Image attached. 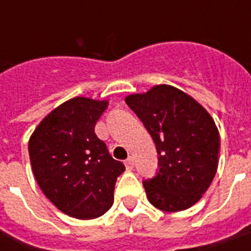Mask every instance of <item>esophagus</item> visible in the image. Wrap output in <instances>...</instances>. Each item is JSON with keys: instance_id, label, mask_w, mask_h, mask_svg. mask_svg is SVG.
Wrapping results in <instances>:
<instances>
[{"instance_id": "obj_1", "label": "esophagus", "mask_w": 251, "mask_h": 251, "mask_svg": "<svg viewBox=\"0 0 251 251\" xmlns=\"http://www.w3.org/2000/svg\"><path fill=\"white\" fill-rule=\"evenodd\" d=\"M125 165L127 171H131V169L134 168V157L133 156L127 157V159L125 160Z\"/></svg>"}]
</instances>
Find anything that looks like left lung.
<instances>
[{
  "mask_svg": "<svg viewBox=\"0 0 251 251\" xmlns=\"http://www.w3.org/2000/svg\"><path fill=\"white\" fill-rule=\"evenodd\" d=\"M125 101L159 153V172L143 182L150 203L167 212L195 204L218 171L220 135L214 118L190 95L169 84L129 95Z\"/></svg>",
  "mask_w": 251,
  "mask_h": 251,
  "instance_id": "8db88e82",
  "label": "left lung"
}]
</instances>
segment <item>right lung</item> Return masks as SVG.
I'll return each mask as SVG.
<instances>
[{
	"label": "right lung",
	"instance_id": "add662e5",
	"mask_svg": "<svg viewBox=\"0 0 251 251\" xmlns=\"http://www.w3.org/2000/svg\"><path fill=\"white\" fill-rule=\"evenodd\" d=\"M106 105L108 100L70 99L45 116L29 138L37 185L58 210L75 219L105 214L113 204L117 177L125 171L95 134Z\"/></svg>",
	"mask_w": 251,
	"mask_h": 251
}]
</instances>
